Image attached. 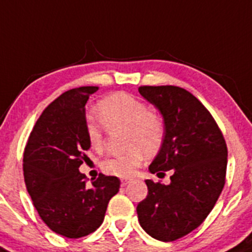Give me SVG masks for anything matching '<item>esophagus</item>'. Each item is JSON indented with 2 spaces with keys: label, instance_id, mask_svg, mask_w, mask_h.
<instances>
[{
  "label": "esophagus",
  "instance_id": "1",
  "mask_svg": "<svg viewBox=\"0 0 252 252\" xmlns=\"http://www.w3.org/2000/svg\"><path fill=\"white\" fill-rule=\"evenodd\" d=\"M130 182H131V179H123L122 180V185H123V187H126V185L129 184Z\"/></svg>",
  "mask_w": 252,
  "mask_h": 252
}]
</instances>
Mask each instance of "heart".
<instances>
[{
    "mask_svg": "<svg viewBox=\"0 0 252 252\" xmlns=\"http://www.w3.org/2000/svg\"><path fill=\"white\" fill-rule=\"evenodd\" d=\"M97 115L108 130L126 128V153L103 161L105 173L119 178H131L147 159L158 154L165 142L166 128L158 113L149 110L143 100L126 93H114L100 100ZM86 133L91 147L97 152L104 149V133L95 122L88 121Z\"/></svg>",
    "mask_w": 252,
    "mask_h": 252,
    "instance_id": "b5f03b06",
    "label": "heart"
}]
</instances>
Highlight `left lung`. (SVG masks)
Here are the masks:
<instances>
[{"instance_id":"1","label":"left lung","mask_w":252,"mask_h":252,"mask_svg":"<svg viewBox=\"0 0 252 252\" xmlns=\"http://www.w3.org/2000/svg\"><path fill=\"white\" fill-rule=\"evenodd\" d=\"M139 93L160 112L163 148L149 165L170 184L145 180L148 195L137 206L140 226L160 241H174L200 226L225 185L227 148L213 115L187 89L143 86Z\"/></svg>"}]
</instances>
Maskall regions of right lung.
<instances>
[{
    "label": "right lung",
    "mask_w": 252,
    "mask_h": 252,
    "mask_svg": "<svg viewBox=\"0 0 252 252\" xmlns=\"http://www.w3.org/2000/svg\"><path fill=\"white\" fill-rule=\"evenodd\" d=\"M97 91L79 87L53 100L34 124L23 153L26 188L34 208L52 231L68 239L95 231L121 188L117 176L104 174L87 185L79 171L91 148L86 104Z\"/></svg>",
    "instance_id": "right-lung-1"
}]
</instances>
